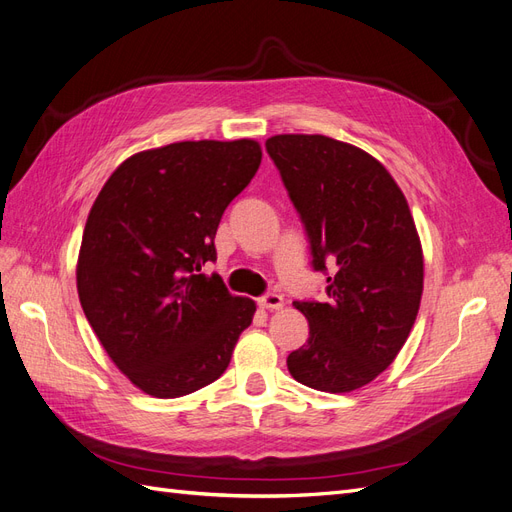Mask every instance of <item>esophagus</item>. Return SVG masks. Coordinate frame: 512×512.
<instances>
[{"instance_id": "1", "label": "esophagus", "mask_w": 512, "mask_h": 512, "mask_svg": "<svg viewBox=\"0 0 512 512\" xmlns=\"http://www.w3.org/2000/svg\"><path fill=\"white\" fill-rule=\"evenodd\" d=\"M258 305H260L262 309H282V307H284V299H282V294L267 292L265 297L258 299Z\"/></svg>"}]
</instances>
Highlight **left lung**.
Segmentation results:
<instances>
[{
    "mask_svg": "<svg viewBox=\"0 0 512 512\" xmlns=\"http://www.w3.org/2000/svg\"><path fill=\"white\" fill-rule=\"evenodd\" d=\"M327 273V301H294L307 344L288 354L290 376L324 393H350L389 367L414 327L423 247L408 200L367 151L322 134L265 143Z\"/></svg>",
    "mask_w": 512,
    "mask_h": 512,
    "instance_id": "obj_1",
    "label": "left lung"
}]
</instances>
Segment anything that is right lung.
I'll list each match as a JSON object with an SVG mask.
<instances>
[{
  "label": "right lung",
  "mask_w": 512,
  "mask_h": 512,
  "mask_svg": "<svg viewBox=\"0 0 512 512\" xmlns=\"http://www.w3.org/2000/svg\"><path fill=\"white\" fill-rule=\"evenodd\" d=\"M260 160L252 138L147 149L115 168L89 211L76 262L83 312L121 374L151 397L218 380L252 324L256 303L203 267L218 258L222 213Z\"/></svg>",
  "instance_id": "obj_1"
}]
</instances>
